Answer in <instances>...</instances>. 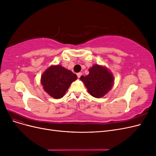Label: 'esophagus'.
I'll list each match as a JSON object with an SVG mask.
<instances>
[{"label": "esophagus", "instance_id": "obj_1", "mask_svg": "<svg viewBox=\"0 0 156 156\" xmlns=\"http://www.w3.org/2000/svg\"><path fill=\"white\" fill-rule=\"evenodd\" d=\"M81 75H82V73H81V72H79V73H77V77H78V78H80V77H81Z\"/></svg>", "mask_w": 156, "mask_h": 156}]
</instances>
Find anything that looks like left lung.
<instances>
[{"instance_id":"8db88e82","label":"left lung","mask_w":156,"mask_h":156,"mask_svg":"<svg viewBox=\"0 0 156 156\" xmlns=\"http://www.w3.org/2000/svg\"><path fill=\"white\" fill-rule=\"evenodd\" d=\"M80 79L87 88L88 92L94 98H100L104 96L111 90L114 77L106 68L94 65L89 69V74L82 76Z\"/></svg>"}]
</instances>
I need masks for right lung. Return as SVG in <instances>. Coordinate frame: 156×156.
Here are the masks:
<instances>
[{
    "mask_svg": "<svg viewBox=\"0 0 156 156\" xmlns=\"http://www.w3.org/2000/svg\"><path fill=\"white\" fill-rule=\"evenodd\" d=\"M77 75L62 66H52L45 71L41 78L44 90L55 99L62 98Z\"/></svg>",
    "mask_w": 156,
    "mask_h": 156,
    "instance_id": "right-lung-1",
    "label": "right lung"
}]
</instances>
